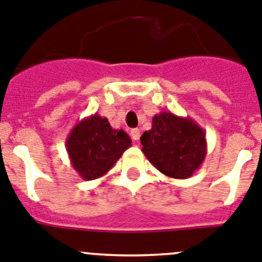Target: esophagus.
<instances>
[{
    "label": "esophagus",
    "mask_w": 262,
    "mask_h": 262,
    "mask_svg": "<svg viewBox=\"0 0 262 262\" xmlns=\"http://www.w3.org/2000/svg\"><path fill=\"white\" fill-rule=\"evenodd\" d=\"M139 136H141V133H139V129H132L130 130V137L133 141H138L139 139Z\"/></svg>",
    "instance_id": "34e87169"
}]
</instances>
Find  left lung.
<instances>
[{"instance_id":"1","label":"left lung","mask_w":262,"mask_h":262,"mask_svg":"<svg viewBox=\"0 0 262 262\" xmlns=\"http://www.w3.org/2000/svg\"><path fill=\"white\" fill-rule=\"evenodd\" d=\"M142 152L151 164L170 178L185 180L200 168L207 155L204 129L190 117L163 111L141 137Z\"/></svg>"}]
</instances>
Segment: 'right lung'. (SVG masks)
I'll list each match as a JSON object with an SVG mask.
<instances>
[{
    "mask_svg": "<svg viewBox=\"0 0 262 262\" xmlns=\"http://www.w3.org/2000/svg\"><path fill=\"white\" fill-rule=\"evenodd\" d=\"M130 146L128 133L112 129L108 120L98 114L76 124L66 141L71 164L85 181L106 174Z\"/></svg>",
    "mask_w": 262,
    "mask_h": 262,
    "instance_id": "obj_1",
    "label": "right lung"
}]
</instances>
